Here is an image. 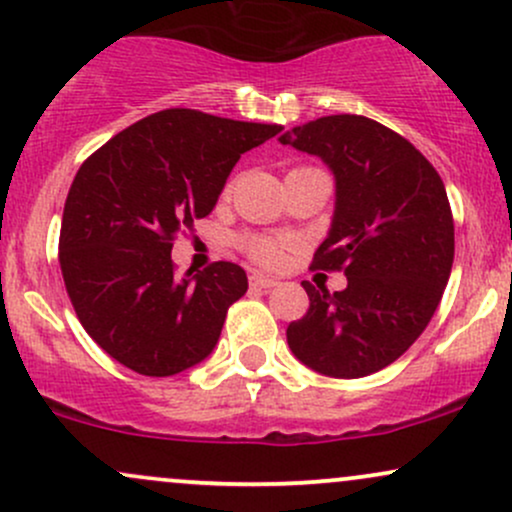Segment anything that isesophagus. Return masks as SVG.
<instances>
[{
	"label": "esophagus",
	"mask_w": 512,
	"mask_h": 512,
	"mask_svg": "<svg viewBox=\"0 0 512 512\" xmlns=\"http://www.w3.org/2000/svg\"><path fill=\"white\" fill-rule=\"evenodd\" d=\"M250 286L252 289H274L276 286V279H269V276H262V274H250Z\"/></svg>",
	"instance_id": "1"
}]
</instances>
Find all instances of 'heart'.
Wrapping results in <instances>:
<instances>
[{"label":"heart","mask_w":512,"mask_h":512,"mask_svg":"<svg viewBox=\"0 0 512 512\" xmlns=\"http://www.w3.org/2000/svg\"><path fill=\"white\" fill-rule=\"evenodd\" d=\"M238 248L252 262L262 264V267H276V264H281V260H284V245L267 236H240Z\"/></svg>","instance_id":"b5f03b06"}]
</instances>
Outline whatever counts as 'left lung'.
Listing matches in <instances>:
<instances>
[{"label": "left lung", "mask_w": 512, "mask_h": 512, "mask_svg": "<svg viewBox=\"0 0 512 512\" xmlns=\"http://www.w3.org/2000/svg\"><path fill=\"white\" fill-rule=\"evenodd\" d=\"M320 156L337 180L330 236L313 269L344 272L291 322L293 356L330 378H363L397 361L436 313L455 260V223L438 170L402 134L363 115H327L281 134Z\"/></svg>", "instance_id": "obj_1"}]
</instances>
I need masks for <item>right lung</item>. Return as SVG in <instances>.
Here are the masks:
<instances>
[{
    "label": "right lung",
    "instance_id": "1",
    "mask_svg": "<svg viewBox=\"0 0 512 512\" xmlns=\"http://www.w3.org/2000/svg\"><path fill=\"white\" fill-rule=\"evenodd\" d=\"M279 125L170 108L122 129L81 163L64 202L60 267L76 317L105 354L166 378L211 354L248 291L233 262L175 276L173 240L211 214L240 154Z\"/></svg>",
    "mask_w": 512,
    "mask_h": 512
}]
</instances>
